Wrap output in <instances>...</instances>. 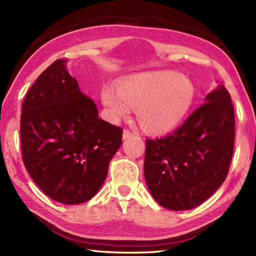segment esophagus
Segmentation results:
<instances>
[{
    "instance_id": "1",
    "label": "esophagus",
    "mask_w": 256,
    "mask_h": 256,
    "mask_svg": "<svg viewBox=\"0 0 256 256\" xmlns=\"http://www.w3.org/2000/svg\"><path fill=\"white\" fill-rule=\"evenodd\" d=\"M134 136V133L130 131L128 128H125L123 131V138H133Z\"/></svg>"
}]
</instances>
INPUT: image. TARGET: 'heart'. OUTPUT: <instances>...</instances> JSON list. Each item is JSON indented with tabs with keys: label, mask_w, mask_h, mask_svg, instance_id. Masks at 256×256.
I'll return each instance as SVG.
<instances>
[{
	"label": "heart",
	"mask_w": 256,
	"mask_h": 256,
	"mask_svg": "<svg viewBox=\"0 0 256 256\" xmlns=\"http://www.w3.org/2000/svg\"><path fill=\"white\" fill-rule=\"evenodd\" d=\"M196 96L192 81L175 72H154L133 76L120 90L106 86L102 101L112 118L126 116L136 108L145 131L164 133L176 128L192 108Z\"/></svg>",
	"instance_id": "1"
}]
</instances>
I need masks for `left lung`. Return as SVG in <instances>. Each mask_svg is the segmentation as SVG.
<instances>
[{"label": "left lung", "mask_w": 256, "mask_h": 256, "mask_svg": "<svg viewBox=\"0 0 256 256\" xmlns=\"http://www.w3.org/2000/svg\"><path fill=\"white\" fill-rule=\"evenodd\" d=\"M234 135V108L220 86L172 134L146 140L144 175L154 199L174 211L202 204L226 180Z\"/></svg>", "instance_id": "8db88e82"}]
</instances>
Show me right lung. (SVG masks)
<instances>
[{
  "mask_svg": "<svg viewBox=\"0 0 256 256\" xmlns=\"http://www.w3.org/2000/svg\"><path fill=\"white\" fill-rule=\"evenodd\" d=\"M57 59L32 84L22 104L25 168L48 197L64 204L91 199L106 180L122 144V128L103 121L90 98Z\"/></svg>",
  "mask_w": 256,
  "mask_h": 256,
  "instance_id": "obj_1",
  "label": "right lung"
}]
</instances>
